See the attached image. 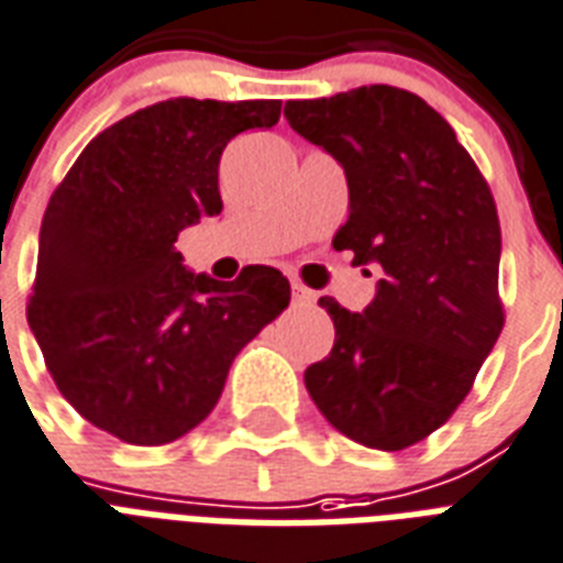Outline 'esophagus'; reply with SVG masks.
Returning <instances> with one entry per match:
<instances>
[{"label": "esophagus", "instance_id": "1", "mask_svg": "<svg viewBox=\"0 0 563 563\" xmlns=\"http://www.w3.org/2000/svg\"><path fill=\"white\" fill-rule=\"evenodd\" d=\"M313 299H317V294H313L311 287L299 285V282H294V302L296 305H313Z\"/></svg>", "mask_w": 563, "mask_h": 563}]
</instances>
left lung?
Here are the masks:
<instances>
[{
  "instance_id": "left-lung-1",
  "label": "left lung",
  "mask_w": 563,
  "mask_h": 563,
  "mask_svg": "<svg viewBox=\"0 0 563 563\" xmlns=\"http://www.w3.org/2000/svg\"><path fill=\"white\" fill-rule=\"evenodd\" d=\"M285 117L346 173L334 250L385 273L364 313L322 296L334 346L305 387L341 434L399 452L459 411L505 325L494 194L452 125L402 87L290 99Z\"/></svg>"
}]
</instances>
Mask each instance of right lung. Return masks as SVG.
Instances as JSON below:
<instances>
[{
    "label": "right lung",
    "mask_w": 563,
    "mask_h": 563,
    "mask_svg": "<svg viewBox=\"0 0 563 563\" xmlns=\"http://www.w3.org/2000/svg\"><path fill=\"white\" fill-rule=\"evenodd\" d=\"M278 117V99L176 96L96 134L55 187L25 317L60 396L96 429L132 446L196 429L238 352L290 305L276 267L213 282L173 246L222 211L229 141Z\"/></svg>",
    "instance_id": "right-lung-1"
}]
</instances>
